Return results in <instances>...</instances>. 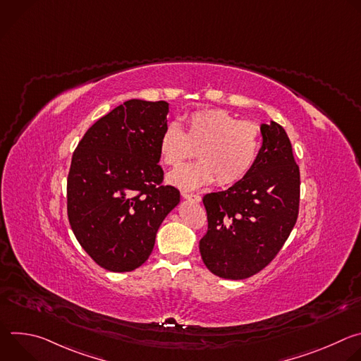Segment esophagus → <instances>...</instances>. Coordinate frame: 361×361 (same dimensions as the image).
Returning <instances> with one entry per match:
<instances>
[{
	"label": "esophagus",
	"mask_w": 361,
	"mask_h": 361,
	"mask_svg": "<svg viewBox=\"0 0 361 361\" xmlns=\"http://www.w3.org/2000/svg\"><path fill=\"white\" fill-rule=\"evenodd\" d=\"M181 195H183V198L190 200V201H194V202H200V201H201V197H200L198 194H190V192L183 191V192H181Z\"/></svg>",
	"instance_id": "obj_1"
}]
</instances>
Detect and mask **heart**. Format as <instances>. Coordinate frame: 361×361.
Wrapping results in <instances>:
<instances>
[{"mask_svg": "<svg viewBox=\"0 0 361 361\" xmlns=\"http://www.w3.org/2000/svg\"><path fill=\"white\" fill-rule=\"evenodd\" d=\"M262 134L254 123L240 121L221 109L200 110L185 118V131L169 124L159 140V154L169 167L180 166L194 156L200 160L169 174V183L194 190L213 183L231 185L241 181L255 166Z\"/></svg>", "mask_w": 361, "mask_h": 361, "instance_id": "b5f03b06", "label": "heart"}]
</instances>
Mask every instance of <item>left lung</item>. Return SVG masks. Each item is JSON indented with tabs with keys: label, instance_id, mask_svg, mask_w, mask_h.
<instances>
[{
	"label": "left lung",
	"instance_id": "1",
	"mask_svg": "<svg viewBox=\"0 0 361 361\" xmlns=\"http://www.w3.org/2000/svg\"><path fill=\"white\" fill-rule=\"evenodd\" d=\"M259 159L230 188L205 194L209 230L201 259L213 274L243 280L263 270L288 238L298 216L300 170L284 128L262 124Z\"/></svg>",
	"mask_w": 361,
	"mask_h": 361
}]
</instances>
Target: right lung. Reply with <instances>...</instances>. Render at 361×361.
<instances>
[{"label":"right lung","instance_id":"1","mask_svg":"<svg viewBox=\"0 0 361 361\" xmlns=\"http://www.w3.org/2000/svg\"><path fill=\"white\" fill-rule=\"evenodd\" d=\"M169 102L128 99L78 142L67 180L73 233L102 269L126 273L147 262L157 231L180 202L163 185L159 140Z\"/></svg>","mask_w":361,"mask_h":361}]
</instances>
